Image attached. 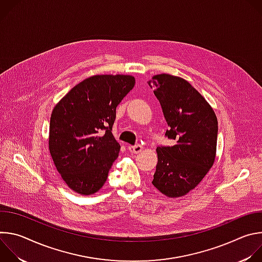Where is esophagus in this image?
Wrapping results in <instances>:
<instances>
[{"mask_svg":"<svg viewBox=\"0 0 262 262\" xmlns=\"http://www.w3.org/2000/svg\"><path fill=\"white\" fill-rule=\"evenodd\" d=\"M128 150L133 155H138L143 150V147L141 145H135V146H128Z\"/></svg>","mask_w":262,"mask_h":262,"instance_id":"34e87169","label":"esophagus"}]
</instances>
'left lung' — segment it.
<instances>
[{"mask_svg":"<svg viewBox=\"0 0 262 262\" xmlns=\"http://www.w3.org/2000/svg\"><path fill=\"white\" fill-rule=\"evenodd\" d=\"M155 88L173 146L157 148L152 184L169 198L190 193L212 167L216 154L217 119L205 98L182 78L161 73L148 81Z\"/></svg>","mask_w":262,"mask_h":262,"instance_id":"obj_1","label":"left lung"}]
</instances>
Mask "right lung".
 I'll use <instances>...</instances> for the list:
<instances>
[{"instance_id":"obj_1","label":"right lung","mask_w":262,"mask_h":262,"mask_svg":"<svg viewBox=\"0 0 262 262\" xmlns=\"http://www.w3.org/2000/svg\"><path fill=\"white\" fill-rule=\"evenodd\" d=\"M135 83L127 74H96L74 86L55 105L50 154L73 192L92 195L104 184L120 151L112 134L116 107Z\"/></svg>"}]
</instances>
